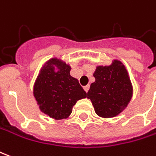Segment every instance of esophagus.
<instances>
[{"mask_svg":"<svg viewBox=\"0 0 156 156\" xmlns=\"http://www.w3.org/2000/svg\"><path fill=\"white\" fill-rule=\"evenodd\" d=\"M89 89H90V85H86V86L83 87V90H85V92H86V93L89 91Z\"/></svg>","mask_w":156,"mask_h":156,"instance_id":"1","label":"esophagus"}]
</instances>
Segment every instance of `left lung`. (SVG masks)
Masks as SVG:
<instances>
[{
  "instance_id": "obj_1",
  "label": "left lung",
  "mask_w": 156,
  "mask_h": 156,
  "mask_svg": "<svg viewBox=\"0 0 156 156\" xmlns=\"http://www.w3.org/2000/svg\"><path fill=\"white\" fill-rule=\"evenodd\" d=\"M87 96L96 113L103 118H112L121 113L131 101L132 88L125 66L114 60L109 66H97Z\"/></svg>"
}]
</instances>
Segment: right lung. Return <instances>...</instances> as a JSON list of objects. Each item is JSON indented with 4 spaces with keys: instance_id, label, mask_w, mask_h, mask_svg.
I'll return each instance as SVG.
<instances>
[{
    "instance_id": "obj_1",
    "label": "right lung",
    "mask_w": 156,
    "mask_h": 156,
    "mask_svg": "<svg viewBox=\"0 0 156 156\" xmlns=\"http://www.w3.org/2000/svg\"><path fill=\"white\" fill-rule=\"evenodd\" d=\"M70 70L65 62L52 59L42 67L34 85V96L41 111L55 119L67 118L76 102L87 96L78 79L70 75Z\"/></svg>"
}]
</instances>
